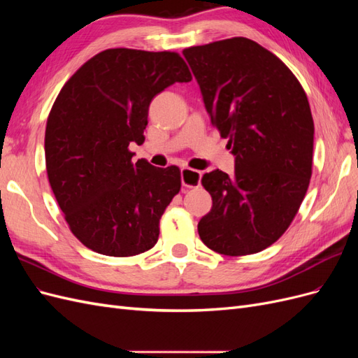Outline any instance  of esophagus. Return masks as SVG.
<instances>
[{
	"label": "esophagus",
	"mask_w": 358,
	"mask_h": 358,
	"mask_svg": "<svg viewBox=\"0 0 358 358\" xmlns=\"http://www.w3.org/2000/svg\"><path fill=\"white\" fill-rule=\"evenodd\" d=\"M180 179H182V185L187 188H196L200 187L201 182V173L197 170H192L188 167H183L180 170Z\"/></svg>",
	"instance_id": "1"
}]
</instances>
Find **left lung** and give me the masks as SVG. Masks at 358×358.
<instances>
[{"instance_id": "8db88e82", "label": "left lung", "mask_w": 358, "mask_h": 358, "mask_svg": "<svg viewBox=\"0 0 358 358\" xmlns=\"http://www.w3.org/2000/svg\"><path fill=\"white\" fill-rule=\"evenodd\" d=\"M210 122L236 157L234 176L206 173L212 209L199 222L212 251H263L297 215L312 176L313 119L292 71L258 43L233 37L183 49Z\"/></svg>"}]
</instances>
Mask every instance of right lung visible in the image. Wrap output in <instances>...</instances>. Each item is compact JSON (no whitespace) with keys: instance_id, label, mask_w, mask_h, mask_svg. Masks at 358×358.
<instances>
[{"instance_id":"1","label":"right lung","mask_w":358,"mask_h":358,"mask_svg":"<svg viewBox=\"0 0 358 358\" xmlns=\"http://www.w3.org/2000/svg\"><path fill=\"white\" fill-rule=\"evenodd\" d=\"M176 52L96 53L62 86L45 134L50 188L71 233L94 252L133 257L158 242L159 220L180 191L176 166L133 162L154 96L189 82Z\"/></svg>"}]
</instances>
